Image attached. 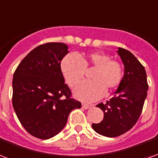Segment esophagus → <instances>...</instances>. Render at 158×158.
Here are the masks:
<instances>
[{
    "mask_svg": "<svg viewBox=\"0 0 158 158\" xmlns=\"http://www.w3.org/2000/svg\"><path fill=\"white\" fill-rule=\"evenodd\" d=\"M82 107L85 110H87V109H89L91 107L90 105H89V104H86V103H83L82 104Z\"/></svg>",
    "mask_w": 158,
    "mask_h": 158,
    "instance_id": "esophagus-1",
    "label": "esophagus"
}]
</instances>
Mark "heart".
I'll use <instances>...</instances> for the list:
<instances>
[{
    "mask_svg": "<svg viewBox=\"0 0 158 158\" xmlns=\"http://www.w3.org/2000/svg\"><path fill=\"white\" fill-rule=\"evenodd\" d=\"M60 69L70 87H74L82 81L85 70L93 69L89 74L90 81L82 83L74 90L75 96L85 101L99 100L106 90L110 91L118 87L123 74L121 64L100 51L79 56L69 53L62 59Z\"/></svg>",
    "mask_w": 158,
    "mask_h": 158,
    "instance_id": "heart-1",
    "label": "heart"
}]
</instances>
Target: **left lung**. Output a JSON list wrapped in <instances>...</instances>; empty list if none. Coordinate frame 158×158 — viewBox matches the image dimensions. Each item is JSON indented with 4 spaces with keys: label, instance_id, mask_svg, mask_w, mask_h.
<instances>
[{
    "label": "left lung",
    "instance_id": "8db88e82",
    "mask_svg": "<svg viewBox=\"0 0 158 158\" xmlns=\"http://www.w3.org/2000/svg\"><path fill=\"white\" fill-rule=\"evenodd\" d=\"M124 64V76L115 95L106 104L97 105L104 112V119L92 124L100 135L115 137L128 131L138 121L148 95L147 73L142 64L131 52L118 48Z\"/></svg>",
    "mask_w": 158,
    "mask_h": 158
}]
</instances>
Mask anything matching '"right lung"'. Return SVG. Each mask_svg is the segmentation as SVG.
<instances>
[{"mask_svg": "<svg viewBox=\"0 0 158 158\" xmlns=\"http://www.w3.org/2000/svg\"><path fill=\"white\" fill-rule=\"evenodd\" d=\"M68 49L63 43L42 44L23 58L13 74L12 106L23 127L37 138L58 134L70 112L81 107L71 98L60 69Z\"/></svg>", "mask_w": 158, "mask_h": 158, "instance_id": "1", "label": "right lung"}]
</instances>
